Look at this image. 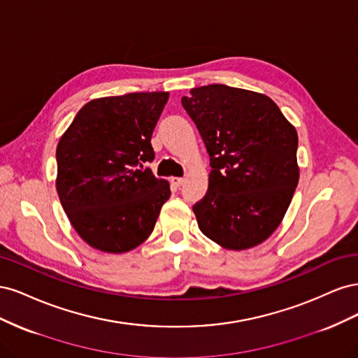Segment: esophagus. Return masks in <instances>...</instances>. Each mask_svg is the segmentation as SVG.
<instances>
[{
	"label": "esophagus",
	"instance_id": "34e87169",
	"mask_svg": "<svg viewBox=\"0 0 358 358\" xmlns=\"http://www.w3.org/2000/svg\"><path fill=\"white\" fill-rule=\"evenodd\" d=\"M170 180H171V183H173V185H175V187H180L182 183L185 182V179H183V178H171Z\"/></svg>",
	"mask_w": 358,
	"mask_h": 358
}]
</instances>
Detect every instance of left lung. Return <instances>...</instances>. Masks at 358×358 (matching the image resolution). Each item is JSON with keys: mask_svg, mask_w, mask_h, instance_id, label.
Listing matches in <instances>:
<instances>
[{"mask_svg": "<svg viewBox=\"0 0 358 358\" xmlns=\"http://www.w3.org/2000/svg\"><path fill=\"white\" fill-rule=\"evenodd\" d=\"M210 157L209 188L192 206L199 229L242 251L278 229L299 183L297 131L264 94L208 85L182 96Z\"/></svg>", "mask_w": 358, "mask_h": 358, "instance_id": "left-lung-1", "label": "left lung"}]
</instances>
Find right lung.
I'll return each mask as SVG.
<instances>
[{"label": "right lung", "instance_id": "add662e5", "mask_svg": "<svg viewBox=\"0 0 358 358\" xmlns=\"http://www.w3.org/2000/svg\"><path fill=\"white\" fill-rule=\"evenodd\" d=\"M169 92H133L86 103L57 146V191L73 229L90 246L122 254L152 233L170 183L145 162Z\"/></svg>", "mask_w": 358, "mask_h": 358}]
</instances>
